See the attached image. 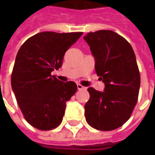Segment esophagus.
I'll use <instances>...</instances> for the list:
<instances>
[{"label":"esophagus","mask_w":155,"mask_h":155,"mask_svg":"<svg viewBox=\"0 0 155 155\" xmlns=\"http://www.w3.org/2000/svg\"><path fill=\"white\" fill-rule=\"evenodd\" d=\"M77 89H78V90H84L85 88H84L83 85H81V84H77Z\"/></svg>","instance_id":"34e87169"}]
</instances>
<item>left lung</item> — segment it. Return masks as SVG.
<instances>
[{
	"label": "left lung",
	"mask_w": 155,
	"mask_h": 155,
	"mask_svg": "<svg viewBox=\"0 0 155 155\" xmlns=\"http://www.w3.org/2000/svg\"><path fill=\"white\" fill-rule=\"evenodd\" d=\"M84 39L95 60L96 74L104 83L103 92L88 88L85 120L96 130H115L130 119L138 101L140 74L135 54L130 43L112 31L90 32Z\"/></svg>",
	"instance_id": "left-lung-1"
}]
</instances>
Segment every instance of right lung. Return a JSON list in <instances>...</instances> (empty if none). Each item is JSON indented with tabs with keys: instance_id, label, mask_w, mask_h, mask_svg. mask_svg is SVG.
<instances>
[{
	"instance_id": "1",
	"label": "right lung",
	"mask_w": 155,
	"mask_h": 155,
	"mask_svg": "<svg viewBox=\"0 0 155 155\" xmlns=\"http://www.w3.org/2000/svg\"><path fill=\"white\" fill-rule=\"evenodd\" d=\"M82 32L45 31L30 37L17 52L12 87L25 120L40 130H51L63 120L66 102L77 91L73 81L51 75L61 67L64 53Z\"/></svg>"
}]
</instances>
